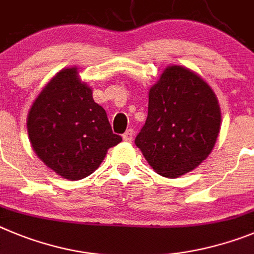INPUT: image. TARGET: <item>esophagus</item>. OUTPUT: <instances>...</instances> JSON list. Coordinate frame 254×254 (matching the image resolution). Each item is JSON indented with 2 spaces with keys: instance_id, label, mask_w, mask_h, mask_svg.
Listing matches in <instances>:
<instances>
[{
  "instance_id": "1",
  "label": "esophagus",
  "mask_w": 254,
  "mask_h": 254,
  "mask_svg": "<svg viewBox=\"0 0 254 254\" xmlns=\"http://www.w3.org/2000/svg\"><path fill=\"white\" fill-rule=\"evenodd\" d=\"M132 135H134V131H132V129H127V131L123 134V139H124L125 141H131Z\"/></svg>"
}]
</instances>
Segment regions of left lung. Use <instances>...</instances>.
Here are the masks:
<instances>
[{"label": "left lung", "mask_w": 254, "mask_h": 254, "mask_svg": "<svg viewBox=\"0 0 254 254\" xmlns=\"http://www.w3.org/2000/svg\"><path fill=\"white\" fill-rule=\"evenodd\" d=\"M220 122L209 84L192 70L171 65L150 88L147 120L135 144L155 172L180 177L206 159Z\"/></svg>", "instance_id": "left-lung-1"}]
</instances>
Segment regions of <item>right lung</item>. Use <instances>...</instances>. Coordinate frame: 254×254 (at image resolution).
Wrapping results in <instances>:
<instances>
[{"label": "right lung", "instance_id": "obj_1", "mask_svg": "<svg viewBox=\"0 0 254 254\" xmlns=\"http://www.w3.org/2000/svg\"><path fill=\"white\" fill-rule=\"evenodd\" d=\"M77 74V68L57 73L27 116L34 152L50 170L70 181L90 176L107 149L123 140L113 132L104 107L93 101L92 90Z\"/></svg>", "mask_w": 254, "mask_h": 254}]
</instances>
